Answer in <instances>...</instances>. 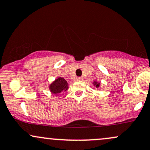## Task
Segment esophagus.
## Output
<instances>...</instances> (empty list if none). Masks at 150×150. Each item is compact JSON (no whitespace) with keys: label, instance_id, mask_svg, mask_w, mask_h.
<instances>
[{"label":"esophagus","instance_id":"esophagus-1","mask_svg":"<svg viewBox=\"0 0 150 150\" xmlns=\"http://www.w3.org/2000/svg\"><path fill=\"white\" fill-rule=\"evenodd\" d=\"M82 77H77L76 78V80H77V81H81V80H82Z\"/></svg>","mask_w":150,"mask_h":150}]
</instances>
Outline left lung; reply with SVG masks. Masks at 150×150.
Here are the masks:
<instances>
[{
	"label": "left lung",
	"instance_id": "1",
	"mask_svg": "<svg viewBox=\"0 0 150 150\" xmlns=\"http://www.w3.org/2000/svg\"><path fill=\"white\" fill-rule=\"evenodd\" d=\"M92 84H93V85H94V86L96 87V88L99 89V87H100L101 83H100V82H98L97 81H94Z\"/></svg>",
	"mask_w": 150,
	"mask_h": 150
}]
</instances>
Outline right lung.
I'll use <instances>...</instances> for the list:
<instances>
[{"mask_svg": "<svg viewBox=\"0 0 150 150\" xmlns=\"http://www.w3.org/2000/svg\"><path fill=\"white\" fill-rule=\"evenodd\" d=\"M49 89L53 94H57L68 89V84L63 77H59L49 85Z\"/></svg>", "mask_w": 150, "mask_h": 150, "instance_id": "1", "label": "right lung"}]
</instances>
